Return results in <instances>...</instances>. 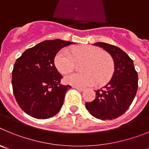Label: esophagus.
I'll return each mask as SVG.
<instances>
[{"label": "esophagus", "mask_w": 149, "mask_h": 149, "mask_svg": "<svg viewBox=\"0 0 149 149\" xmlns=\"http://www.w3.org/2000/svg\"><path fill=\"white\" fill-rule=\"evenodd\" d=\"M74 88H75V89H77V90L79 91H84L85 90V89L83 87H80V86H74Z\"/></svg>", "instance_id": "obj_1"}]
</instances>
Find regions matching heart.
<instances>
[{"label": "heart", "mask_w": 149, "mask_h": 149, "mask_svg": "<svg viewBox=\"0 0 149 149\" xmlns=\"http://www.w3.org/2000/svg\"><path fill=\"white\" fill-rule=\"evenodd\" d=\"M84 73L68 74L64 81L76 86H87L97 84L103 86L110 81L115 71V64L111 56L100 48L84 45L61 50L54 58L56 68L62 74L72 72L75 62H82Z\"/></svg>", "instance_id": "obj_1"}]
</instances>
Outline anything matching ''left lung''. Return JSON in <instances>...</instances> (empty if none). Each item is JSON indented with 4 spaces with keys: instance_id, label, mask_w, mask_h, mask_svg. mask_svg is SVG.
Here are the masks:
<instances>
[{
    "instance_id": "8db88e82",
    "label": "left lung",
    "mask_w": 149,
    "mask_h": 149,
    "mask_svg": "<svg viewBox=\"0 0 149 149\" xmlns=\"http://www.w3.org/2000/svg\"><path fill=\"white\" fill-rule=\"evenodd\" d=\"M107 51L115 64V71L110 82L103 89L95 91V98L86 102L89 113L101 120L116 119L131 106L138 88V74L134 62L121 48L104 42H96Z\"/></svg>"
}]
</instances>
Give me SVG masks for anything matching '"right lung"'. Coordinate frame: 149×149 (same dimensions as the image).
<instances>
[{"mask_svg": "<svg viewBox=\"0 0 149 149\" xmlns=\"http://www.w3.org/2000/svg\"><path fill=\"white\" fill-rule=\"evenodd\" d=\"M72 44L61 39L44 41L26 50L15 61L12 72L13 94L30 116L48 119L60 110L72 86L60 84L63 77L55 67L54 57L61 48Z\"/></svg>", "mask_w": 149, "mask_h": 149, "instance_id": "1", "label": "right lung"}]
</instances>
